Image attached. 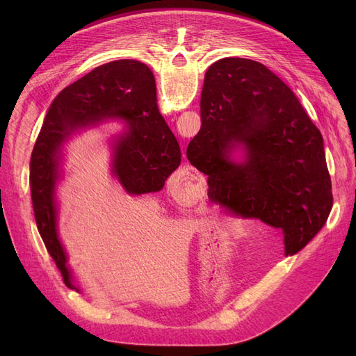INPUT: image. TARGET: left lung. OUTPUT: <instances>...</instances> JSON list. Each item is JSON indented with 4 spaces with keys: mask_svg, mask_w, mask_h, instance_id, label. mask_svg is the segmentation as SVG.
I'll return each mask as SVG.
<instances>
[{
    "mask_svg": "<svg viewBox=\"0 0 356 356\" xmlns=\"http://www.w3.org/2000/svg\"><path fill=\"white\" fill-rule=\"evenodd\" d=\"M200 112L186 156L216 197L282 228L286 255L306 247L333 196L322 134L291 89L263 63L225 58L204 74Z\"/></svg>",
    "mask_w": 356,
    "mask_h": 356,
    "instance_id": "8db88e82",
    "label": "left lung"
}]
</instances>
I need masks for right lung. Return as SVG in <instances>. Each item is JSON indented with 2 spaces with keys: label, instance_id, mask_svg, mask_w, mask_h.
I'll use <instances>...</instances> for the list:
<instances>
[{
  "label": "right lung",
  "instance_id": "right-lung-1",
  "mask_svg": "<svg viewBox=\"0 0 356 356\" xmlns=\"http://www.w3.org/2000/svg\"><path fill=\"white\" fill-rule=\"evenodd\" d=\"M109 121L125 125L109 140V149L111 175L127 195L160 192L181 161L179 143L159 111L154 74L143 62L101 65L59 93L31 153V200L44 245L65 284L76 291L58 232L60 202L56 191L65 176V145L82 131Z\"/></svg>",
  "mask_w": 356,
  "mask_h": 356
}]
</instances>
